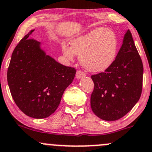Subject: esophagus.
Instances as JSON below:
<instances>
[{"mask_svg": "<svg viewBox=\"0 0 152 152\" xmlns=\"http://www.w3.org/2000/svg\"><path fill=\"white\" fill-rule=\"evenodd\" d=\"M85 76H86L85 73H84L83 71H80V70H79V71H77V72H76V79H81V78L84 77Z\"/></svg>", "mask_w": 152, "mask_h": 152, "instance_id": "34e87169", "label": "esophagus"}]
</instances>
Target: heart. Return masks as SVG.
Returning <instances> with one entry per match:
<instances>
[{"label": "heart", "instance_id": "heart-1", "mask_svg": "<svg viewBox=\"0 0 152 152\" xmlns=\"http://www.w3.org/2000/svg\"><path fill=\"white\" fill-rule=\"evenodd\" d=\"M71 47L62 44L66 60L72 61L75 54L80 55V63L87 71L102 72L111 66L117 52V39L112 30L98 28L71 41Z\"/></svg>", "mask_w": 152, "mask_h": 152}]
</instances>
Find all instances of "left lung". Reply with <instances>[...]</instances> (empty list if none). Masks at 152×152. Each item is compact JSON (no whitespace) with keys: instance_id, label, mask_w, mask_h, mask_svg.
Wrapping results in <instances>:
<instances>
[{"instance_id":"left-lung-1","label":"left lung","mask_w":152,"mask_h":152,"mask_svg":"<svg viewBox=\"0 0 152 152\" xmlns=\"http://www.w3.org/2000/svg\"><path fill=\"white\" fill-rule=\"evenodd\" d=\"M143 72L141 58L128 30L111 66L91 76L95 84L90 97L94 114L105 121L118 120L127 114L141 95Z\"/></svg>"}]
</instances>
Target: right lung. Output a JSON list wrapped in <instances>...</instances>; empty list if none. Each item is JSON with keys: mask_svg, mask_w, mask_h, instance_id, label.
Wrapping results in <instances>:
<instances>
[{"mask_svg": "<svg viewBox=\"0 0 152 152\" xmlns=\"http://www.w3.org/2000/svg\"><path fill=\"white\" fill-rule=\"evenodd\" d=\"M31 30L13 52L7 71L12 96L27 116L43 119L56 111L65 89L71 84L76 70L56 62L30 38Z\"/></svg>", "mask_w": 152, "mask_h": 152, "instance_id": "obj_1", "label": "right lung"}]
</instances>
